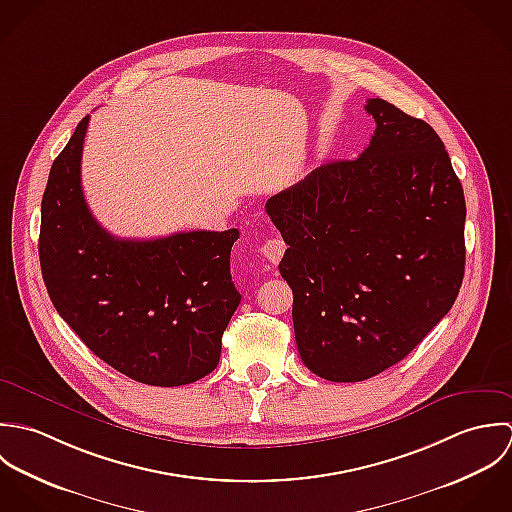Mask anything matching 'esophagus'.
Wrapping results in <instances>:
<instances>
[{
	"label": "esophagus",
	"mask_w": 512,
	"mask_h": 512,
	"mask_svg": "<svg viewBox=\"0 0 512 512\" xmlns=\"http://www.w3.org/2000/svg\"><path fill=\"white\" fill-rule=\"evenodd\" d=\"M285 249H287V245H285L279 237H275V239H269V241L263 243L261 253H263L271 263H279L281 257H283V253H285Z\"/></svg>",
	"instance_id": "34e87169"
}]
</instances>
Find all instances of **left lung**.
I'll use <instances>...</instances> for the list:
<instances>
[{"label": "left lung", "mask_w": 512, "mask_h": 512, "mask_svg": "<svg viewBox=\"0 0 512 512\" xmlns=\"http://www.w3.org/2000/svg\"><path fill=\"white\" fill-rule=\"evenodd\" d=\"M356 160L330 162L273 196L289 245L301 360L330 382H362L404 360L451 310L465 273V196L437 132L382 99Z\"/></svg>", "instance_id": "8db88e82"}]
</instances>
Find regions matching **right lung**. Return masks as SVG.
<instances>
[{
  "label": "right lung",
  "instance_id": "1",
  "mask_svg": "<svg viewBox=\"0 0 512 512\" xmlns=\"http://www.w3.org/2000/svg\"><path fill=\"white\" fill-rule=\"evenodd\" d=\"M85 116L55 158L41 202L39 261L53 307L108 366L148 386H184L215 370L239 307L237 229L118 239L81 186Z\"/></svg>",
  "mask_w": 512,
  "mask_h": 512
}]
</instances>
